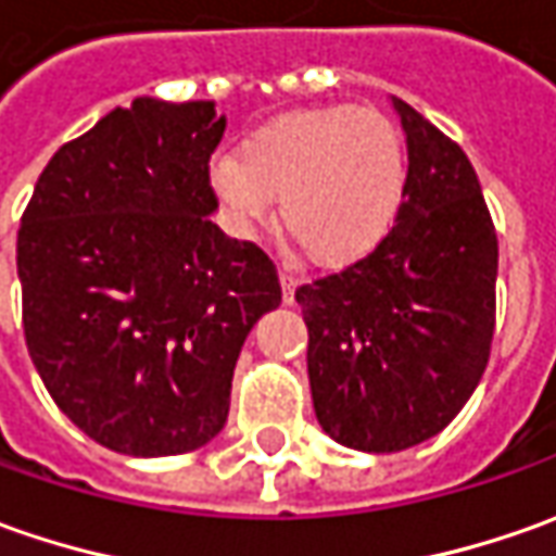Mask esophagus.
Wrapping results in <instances>:
<instances>
[{"instance_id": "1", "label": "esophagus", "mask_w": 556, "mask_h": 556, "mask_svg": "<svg viewBox=\"0 0 556 556\" xmlns=\"http://www.w3.org/2000/svg\"><path fill=\"white\" fill-rule=\"evenodd\" d=\"M279 286H282V301H286V304H292V301H295V289H298L295 274L282 267V270H279Z\"/></svg>"}]
</instances>
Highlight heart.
I'll return each mask as SVG.
<instances>
[{
  "mask_svg": "<svg viewBox=\"0 0 556 556\" xmlns=\"http://www.w3.org/2000/svg\"><path fill=\"white\" fill-rule=\"evenodd\" d=\"M230 227L249 237L279 220L326 267L366 258L388 237L403 202L406 156L381 113L311 106L261 125L208 165Z\"/></svg>",
  "mask_w": 556,
  "mask_h": 556,
  "instance_id": "heart-1",
  "label": "heart"
}]
</instances>
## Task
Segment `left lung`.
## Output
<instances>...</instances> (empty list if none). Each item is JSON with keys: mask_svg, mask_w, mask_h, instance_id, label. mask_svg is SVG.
Returning a JSON list of instances; mask_svg holds the SVG:
<instances>
[{"mask_svg": "<svg viewBox=\"0 0 556 556\" xmlns=\"http://www.w3.org/2000/svg\"><path fill=\"white\" fill-rule=\"evenodd\" d=\"M403 202L372 255L301 286L316 421L359 452H400L450 425L480 384L495 329L498 240L477 172L406 101Z\"/></svg>", "mask_w": 556, "mask_h": 556, "instance_id": "obj_1", "label": "left lung"}]
</instances>
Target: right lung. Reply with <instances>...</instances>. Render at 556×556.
<instances>
[{
  "instance_id": "obj_1",
  "label": "right lung",
  "mask_w": 556,
  "mask_h": 556,
  "mask_svg": "<svg viewBox=\"0 0 556 556\" xmlns=\"http://www.w3.org/2000/svg\"><path fill=\"white\" fill-rule=\"evenodd\" d=\"M224 128L215 101L135 98L51 156L21 220L33 366L106 450L205 446L227 421L242 341L282 301L270 258L212 224Z\"/></svg>"
}]
</instances>
